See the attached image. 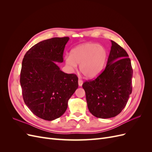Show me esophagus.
I'll return each instance as SVG.
<instances>
[{
    "label": "esophagus",
    "instance_id": "1",
    "mask_svg": "<svg viewBox=\"0 0 152 152\" xmlns=\"http://www.w3.org/2000/svg\"><path fill=\"white\" fill-rule=\"evenodd\" d=\"M78 83H79V86L80 87H81L82 86V84H83V81H82L81 79H79V80H78Z\"/></svg>",
    "mask_w": 152,
    "mask_h": 152
}]
</instances>
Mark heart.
I'll return each mask as SVG.
<instances>
[{
	"label": "heart",
	"instance_id": "obj_1",
	"mask_svg": "<svg viewBox=\"0 0 152 152\" xmlns=\"http://www.w3.org/2000/svg\"><path fill=\"white\" fill-rule=\"evenodd\" d=\"M108 52L103 46L94 43H85L72 49L65 56V63L71 70L80 64V72L87 79H93L102 72L107 62Z\"/></svg>",
	"mask_w": 152,
	"mask_h": 152
}]
</instances>
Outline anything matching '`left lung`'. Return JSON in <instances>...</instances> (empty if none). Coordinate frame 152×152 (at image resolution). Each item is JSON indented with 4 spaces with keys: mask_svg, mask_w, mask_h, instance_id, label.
Returning a JSON list of instances; mask_svg holds the SVG:
<instances>
[{
    "mask_svg": "<svg viewBox=\"0 0 152 152\" xmlns=\"http://www.w3.org/2000/svg\"><path fill=\"white\" fill-rule=\"evenodd\" d=\"M112 47L104 70L82 84L87 107L97 118L117 116L126 107L132 93V68L127 52L111 40Z\"/></svg>",
    "mask_w": 152,
    "mask_h": 152,
    "instance_id": "left-lung-1",
    "label": "left lung"
}]
</instances>
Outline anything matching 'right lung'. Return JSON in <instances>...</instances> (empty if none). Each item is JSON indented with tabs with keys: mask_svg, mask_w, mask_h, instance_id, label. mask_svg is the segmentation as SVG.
Returning a JSON list of instances; mask_svg holds the SVG:
<instances>
[{
	"mask_svg": "<svg viewBox=\"0 0 152 152\" xmlns=\"http://www.w3.org/2000/svg\"><path fill=\"white\" fill-rule=\"evenodd\" d=\"M69 37H54L34 45L22 61L20 84L24 102L36 116L53 121L65 112L68 100L78 88V77L62 72L56 63Z\"/></svg>",
	"mask_w": 152,
	"mask_h": 152,
	"instance_id": "right-lung-1",
	"label": "right lung"
}]
</instances>
